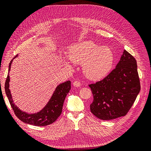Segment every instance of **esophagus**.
Here are the masks:
<instances>
[{"label": "esophagus", "instance_id": "esophagus-1", "mask_svg": "<svg viewBox=\"0 0 151 151\" xmlns=\"http://www.w3.org/2000/svg\"><path fill=\"white\" fill-rule=\"evenodd\" d=\"M73 85H74V86H75V87H77V88H79V87L81 86V84L79 81H76L74 82V83H73Z\"/></svg>", "mask_w": 151, "mask_h": 151}]
</instances>
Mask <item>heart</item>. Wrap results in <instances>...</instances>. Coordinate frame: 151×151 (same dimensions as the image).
<instances>
[{
  "instance_id": "b5f03b06",
  "label": "heart",
  "mask_w": 151,
  "mask_h": 151,
  "mask_svg": "<svg viewBox=\"0 0 151 151\" xmlns=\"http://www.w3.org/2000/svg\"><path fill=\"white\" fill-rule=\"evenodd\" d=\"M68 61L62 58L65 66L72 68V63L83 65V72L91 80L98 81L106 77L115 62V55L106 46L101 47L92 41H84L72 45L68 49Z\"/></svg>"
}]
</instances>
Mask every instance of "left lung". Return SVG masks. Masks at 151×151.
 Listing matches in <instances>:
<instances>
[{"label":"left lung","mask_w":151,"mask_h":151,"mask_svg":"<svg viewBox=\"0 0 151 151\" xmlns=\"http://www.w3.org/2000/svg\"><path fill=\"white\" fill-rule=\"evenodd\" d=\"M89 86L94 98L90 109L95 116L109 120L125 116L140 90L135 58L124 50L115 69Z\"/></svg>","instance_id":"8db88e82"}]
</instances>
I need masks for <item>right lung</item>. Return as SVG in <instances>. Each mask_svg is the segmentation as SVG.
<instances>
[{"label":"right lung","mask_w":151,"mask_h":151,"mask_svg":"<svg viewBox=\"0 0 151 151\" xmlns=\"http://www.w3.org/2000/svg\"><path fill=\"white\" fill-rule=\"evenodd\" d=\"M18 55H16L9 63L8 75L5 83L6 94L12 109L20 120L28 124L35 126H46L52 124L54 122H55L58 117L61 115L63 102H64L67 94L69 93L71 88V82L67 81L65 83L58 85L47 104L40 111L35 113H28L22 111L14 103L9 89V71L11 70L13 60Z\"/></svg>","instance_id":"obj_1"}]
</instances>
